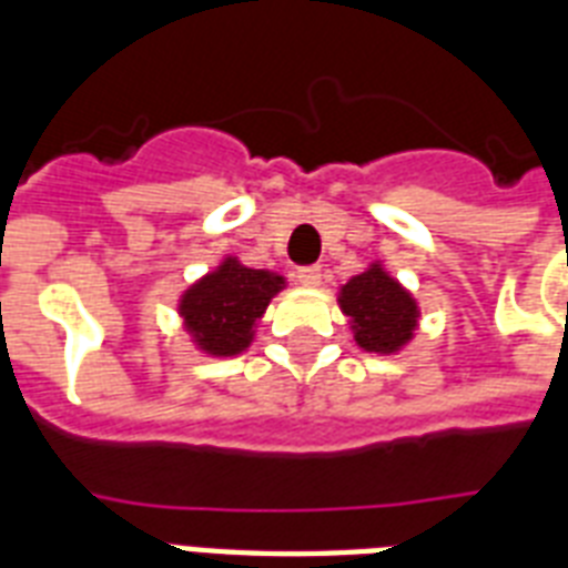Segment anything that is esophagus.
Segmentation results:
<instances>
[{"instance_id": "esophagus-1", "label": "esophagus", "mask_w": 568, "mask_h": 568, "mask_svg": "<svg viewBox=\"0 0 568 568\" xmlns=\"http://www.w3.org/2000/svg\"><path fill=\"white\" fill-rule=\"evenodd\" d=\"M297 276V283L301 285H318L321 283V267L318 265H303L294 271Z\"/></svg>"}]
</instances>
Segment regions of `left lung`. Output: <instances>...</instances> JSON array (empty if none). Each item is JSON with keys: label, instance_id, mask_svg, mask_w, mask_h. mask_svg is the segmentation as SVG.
I'll use <instances>...</instances> for the list:
<instances>
[{"label": "left lung", "instance_id": "left-lung-1", "mask_svg": "<svg viewBox=\"0 0 568 568\" xmlns=\"http://www.w3.org/2000/svg\"><path fill=\"white\" fill-rule=\"evenodd\" d=\"M342 310L354 318L356 342L365 351L392 354L413 336L415 301L377 265L342 288Z\"/></svg>", "mask_w": 568, "mask_h": 568}]
</instances>
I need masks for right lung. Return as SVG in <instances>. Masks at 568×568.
<instances>
[{"label":"right lung","instance_id":"obj_1","mask_svg":"<svg viewBox=\"0 0 568 568\" xmlns=\"http://www.w3.org/2000/svg\"><path fill=\"white\" fill-rule=\"evenodd\" d=\"M280 288L283 276L253 271L235 258H226L214 274L185 292L180 306L182 318L203 351L232 356L250 345V329Z\"/></svg>","mask_w":568,"mask_h":568}]
</instances>
